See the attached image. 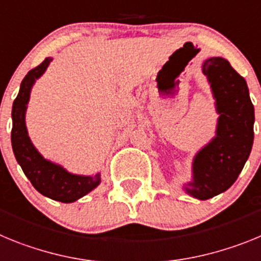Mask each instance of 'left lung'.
<instances>
[{"label":"left lung","mask_w":261,"mask_h":261,"mask_svg":"<svg viewBox=\"0 0 261 261\" xmlns=\"http://www.w3.org/2000/svg\"><path fill=\"white\" fill-rule=\"evenodd\" d=\"M201 69L216 100V136L195 154L192 180L183 190L208 200L229 190L243 170L252 149L255 112L247 82L227 60L211 57Z\"/></svg>","instance_id":"1"}]
</instances>
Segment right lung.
<instances>
[{
  "instance_id": "1",
  "label": "right lung",
  "mask_w": 261,
  "mask_h": 261,
  "mask_svg": "<svg viewBox=\"0 0 261 261\" xmlns=\"http://www.w3.org/2000/svg\"><path fill=\"white\" fill-rule=\"evenodd\" d=\"M52 57H47L40 65L27 73L20 84L19 93L13 103L11 119V146L17 162L38 192L45 197L61 202H74L86 196L100 184V172L91 175L71 174L59 163H55L39 153L31 142L26 126V111L32 86L44 74Z\"/></svg>"
}]
</instances>
